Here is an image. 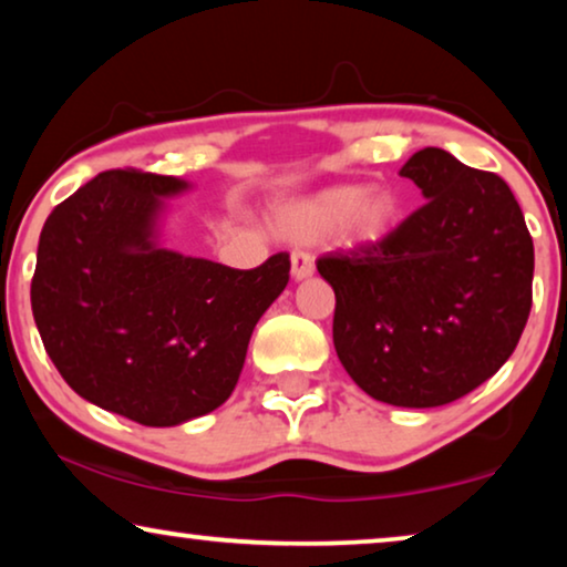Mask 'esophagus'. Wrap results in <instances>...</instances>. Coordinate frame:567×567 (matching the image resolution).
Instances as JSON below:
<instances>
[{"instance_id": "34e87169", "label": "esophagus", "mask_w": 567, "mask_h": 567, "mask_svg": "<svg viewBox=\"0 0 567 567\" xmlns=\"http://www.w3.org/2000/svg\"><path fill=\"white\" fill-rule=\"evenodd\" d=\"M290 267H292L295 280H308V277H312V272H316V261H312V257L306 255V251H292Z\"/></svg>"}]
</instances>
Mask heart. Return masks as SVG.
I'll return each mask as SVG.
<instances>
[{"mask_svg": "<svg viewBox=\"0 0 567 567\" xmlns=\"http://www.w3.org/2000/svg\"><path fill=\"white\" fill-rule=\"evenodd\" d=\"M400 206L386 190H367L364 185H336L285 210L287 229L306 239H318L343 229L346 239L377 244L394 229Z\"/></svg>", "mask_w": 567, "mask_h": 567, "instance_id": "heart-1", "label": "heart"}]
</instances>
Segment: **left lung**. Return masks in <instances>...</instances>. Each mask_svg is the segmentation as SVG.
I'll list each match as a JSON object with an SVG mask.
<instances>
[{
	"label": "left lung",
	"instance_id": "obj_1",
	"mask_svg": "<svg viewBox=\"0 0 567 567\" xmlns=\"http://www.w3.org/2000/svg\"><path fill=\"white\" fill-rule=\"evenodd\" d=\"M425 196L394 231L320 257L333 287V346L369 396L441 408L517 349L532 308L535 247L499 175L425 147L400 171Z\"/></svg>",
	"mask_w": 567,
	"mask_h": 567
}]
</instances>
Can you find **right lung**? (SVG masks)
<instances>
[{"label":"right lung","instance_id":"1","mask_svg":"<svg viewBox=\"0 0 567 567\" xmlns=\"http://www.w3.org/2000/svg\"><path fill=\"white\" fill-rule=\"evenodd\" d=\"M188 183L134 167L99 173L40 231L30 300L50 361L75 394L147 427L221 408L290 255L255 269L157 244L163 198Z\"/></svg>","mask_w":567,"mask_h":567}]
</instances>
